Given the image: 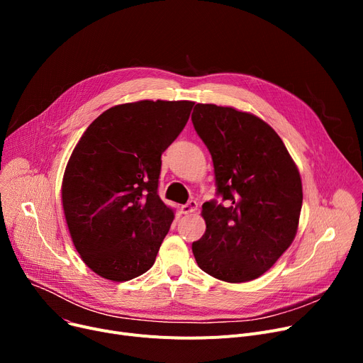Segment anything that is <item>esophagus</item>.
<instances>
[{
    "mask_svg": "<svg viewBox=\"0 0 363 363\" xmlns=\"http://www.w3.org/2000/svg\"><path fill=\"white\" fill-rule=\"evenodd\" d=\"M197 207H199V203L196 200H189L188 203L181 206V211L184 215H189V213H194L197 211Z\"/></svg>",
    "mask_w": 363,
    "mask_h": 363,
    "instance_id": "1",
    "label": "esophagus"
}]
</instances>
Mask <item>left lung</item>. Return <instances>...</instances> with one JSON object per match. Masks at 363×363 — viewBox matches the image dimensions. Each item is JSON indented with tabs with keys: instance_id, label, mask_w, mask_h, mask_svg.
I'll list each match as a JSON object with an SVG mask.
<instances>
[{
	"instance_id": "left-lung-1",
	"label": "left lung",
	"mask_w": 363,
	"mask_h": 363,
	"mask_svg": "<svg viewBox=\"0 0 363 363\" xmlns=\"http://www.w3.org/2000/svg\"><path fill=\"white\" fill-rule=\"evenodd\" d=\"M193 125L212 155L218 196L203 204L200 269L226 282L263 275L291 245L303 203L298 169L278 133L233 107L196 104Z\"/></svg>"
}]
</instances>
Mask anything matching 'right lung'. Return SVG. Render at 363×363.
<instances>
[{
	"instance_id": "obj_1",
	"label": "right lung",
	"mask_w": 363,
	"mask_h": 363,
	"mask_svg": "<svg viewBox=\"0 0 363 363\" xmlns=\"http://www.w3.org/2000/svg\"><path fill=\"white\" fill-rule=\"evenodd\" d=\"M193 101L114 106L84 132L67 162L62 201L74 249L91 271L123 282L147 272L175 215L157 194L162 152Z\"/></svg>"
}]
</instances>
